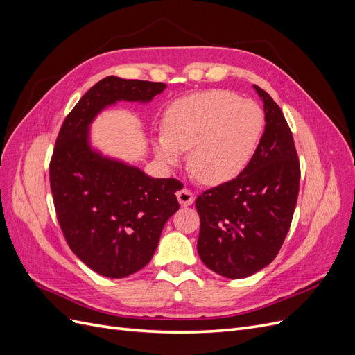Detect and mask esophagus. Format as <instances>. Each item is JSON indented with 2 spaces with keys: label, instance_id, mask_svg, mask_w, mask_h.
I'll list each match as a JSON object with an SVG mask.
<instances>
[{
  "label": "esophagus",
  "instance_id": "1",
  "mask_svg": "<svg viewBox=\"0 0 355 355\" xmlns=\"http://www.w3.org/2000/svg\"><path fill=\"white\" fill-rule=\"evenodd\" d=\"M178 201H179V204L180 206H184V207H187V206H191L192 202H194V200H196V197H194V194H192V192L188 189V188H184V189H180V191H178Z\"/></svg>",
  "mask_w": 355,
  "mask_h": 355
}]
</instances>
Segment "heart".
I'll use <instances>...</instances> for the list:
<instances>
[{
  "label": "heart",
  "instance_id": "obj_1",
  "mask_svg": "<svg viewBox=\"0 0 355 355\" xmlns=\"http://www.w3.org/2000/svg\"><path fill=\"white\" fill-rule=\"evenodd\" d=\"M265 115L253 101L225 90L194 93L171 103L164 133L154 137L157 157L167 166L189 152V168L200 182L218 185L240 175L261 141Z\"/></svg>",
  "mask_w": 355,
  "mask_h": 355
}]
</instances>
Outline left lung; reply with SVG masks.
Returning a JSON list of instances; mask_svg holds the SVG:
<instances>
[{"instance_id": "obj_1", "label": "left lung", "mask_w": 355, "mask_h": 355, "mask_svg": "<svg viewBox=\"0 0 355 355\" xmlns=\"http://www.w3.org/2000/svg\"><path fill=\"white\" fill-rule=\"evenodd\" d=\"M253 87L265 112L259 145L237 178L196 200L198 254L204 265L227 278L249 277L275 259L299 194L300 166L290 127L271 96Z\"/></svg>"}]
</instances>
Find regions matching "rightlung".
Wrapping results in <instances>:
<instances>
[{
	"instance_id": "1",
	"label": "right lung",
	"mask_w": 355,
	"mask_h": 355,
	"mask_svg": "<svg viewBox=\"0 0 355 355\" xmlns=\"http://www.w3.org/2000/svg\"><path fill=\"white\" fill-rule=\"evenodd\" d=\"M166 87L106 77L73 106L56 139L50 188L59 225L78 259L103 277L123 278L149 263L166 222L179 210L176 191L184 185L102 155L90 145V124L106 106L145 103Z\"/></svg>"
}]
</instances>
